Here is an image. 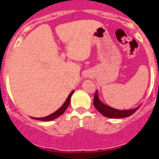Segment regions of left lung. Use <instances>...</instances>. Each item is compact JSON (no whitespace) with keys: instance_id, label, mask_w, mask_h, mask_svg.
Segmentation results:
<instances>
[{"instance_id":"left-lung-1","label":"left lung","mask_w":159,"mask_h":159,"mask_svg":"<svg viewBox=\"0 0 159 159\" xmlns=\"http://www.w3.org/2000/svg\"><path fill=\"white\" fill-rule=\"evenodd\" d=\"M93 103L95 107L96 108L97 111H99L103 116L108 118H111V119H119V118H125L130 116L131 115L134 113L136 111L139 109V107L131 109V110H126V111H121L117 110V109H114V108L111 107L107 106V105L102 103L99 99L98 96V92H95V96H94Z\"/></svg>"}]
</instances>
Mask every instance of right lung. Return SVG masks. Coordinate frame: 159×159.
I'll list each match as a JSON object with an SVG mask.
<instances>
[{
  "mask_svg": "<svg viewBox=\"0 0 159 159\" xmlns=\"http://www.w3.org/2000/svg\"><path fill=\"white\" fill-rule=\"evenodd\" d=\"M73 93H74V91H72V92L69 94V95L67 96V99H66V101L64 102V104L61 106V107L59 108L57 111H55L54 113H52V115H50V116H46V117L32 118V119H36V120H41V121H51V120H53V119L58 118L59 116H61V115H62V114L65 111L66 109L67 108V107L69 106L70 100H71V95H72Z\"/></svg>",
  "mask_w": 159,
  "mask_h": 159,
  "instance_id": "add662e5",
  "label": "right lung"
}]
</instances>
